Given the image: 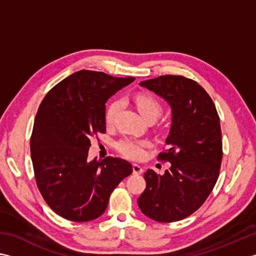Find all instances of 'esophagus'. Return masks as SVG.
I'll use <instances>...</instances> for the list:
<instances>
[{"label":"esophagus","mask_w":256,"mask_h":256,"mask_svg":"<svg viewBox=\"0 0 256 256\" xmlns=\"http://www.w3.org/2000/svg\"><path fill=\"white\" fill-rule=\"evenodd\" d=\"M143 168L140 166L138 164H133V173L134 174H142L143 173Z\"/></svg>","instance_id":"1"}]
</instances>
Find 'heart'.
<instances>
[{
  "instance_id": "b5f03b06",
  "label": "heart",
  "mask_w": 256,
  "mask_h": 256,
  "mask_svg": "<svg viewBox=\"0 0 256 256\" xmlns=\"http://www.w3.org/2000/svg\"><path fill=\"white\" fill-rule=\"evenodd\" d=\"M135 104L138 112L141 113L142 116L150 121V120H156L161 116L163 112V108L161 103H160L156 98L152 95L148 94H138L135 98ZM123 102L121 100H114L108 104L105 111V122L108 125L114 124L115 120L118 112L121 111ZM148 146V143L146 141H140V140L135 138H123L121 141L118 142V152L125 158H132V160H140L144 156V148Z\"/></svg>"
}]
</instances>
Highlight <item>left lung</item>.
I'll use <instances>...</instances> for the list:
<instances>
[{
  "label": "left lung",
  "mask_w": 256,
  "mask_h": 256,
  "mask_svg": "<svg viewBox=\"0 0 256 256\" xmlns=\"http://www.w3.org/2000/svg\"><path fill=\"white\" fill-rule=\"evenodd\" d=\"M172 108L168 148L158 160L171 163L163 175L144 173L146 188L138 198L144 215L171 223L202 206L216 183L222 162V132L214 102L195 81L182 75H162L140 83Z\"/></svg>",
  "instance_id": "8db88e82"
}]
</instances>
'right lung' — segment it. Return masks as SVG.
Listing matches in <instances>:
<instances>
[{"instance_id": "1", "label": "right lung", "mask_w": 256, "mask_h": 256, "mask_svg": "<svg viewBox=\"0 0 256 256\" xmlns=\"http://www.w3.org/2000/svg\"><path fill=\"white\" fill-rule=\"evenodd\" d=\"M135 78L75 72L58 83L40 104L31 135L36 185L60 216L88 222L106 210L110 195L133 168L125 160H88L92 136L105 133V103Z\"/></svg>"}]
</instances>
